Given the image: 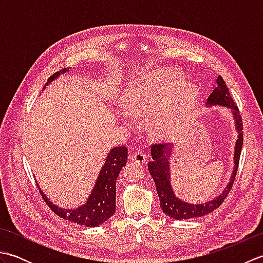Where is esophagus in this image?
I'll use <instances>...</instances> for the list:
<instances>
[{
  "label": "esophagus",
  "instance_id": "1",
  "mask_svg": "<svg viewBox=\"0 0 263 263\" xmlns=\"http://www.w3.org/2000/svg\"><path fill=\"white\" fill-rule=\"evenodd\" d=\"M131 160L136 161V163L140 164V165H144V164H147V156L142 152H137V153L131 155Z\"/></svg>",
  "mask_w": 263,
  "mask_h": 263
}]
</instances>
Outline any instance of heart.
Returning <instances> with one entry per match:
<instances>
[{"label": "heart", "mask_w": 263, "mask_h": 263, "mask_svg": "<svg viewBox=\"0 0 263 263\" xmlns=\"http://www.w3.org/2000/svg\"><path fill=\"white\" fill-rule=\"evenodd\" d=\"M173 69H163L132 81L122 96L131 114L154 112L153 130L160 138L176 136L185 125L199 96L195 86Z\"/></svg>", "instance_id": "b5f03b06"}]
</instances>
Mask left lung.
I'll use <instances>...</instances> for the list:
<instances>
[{
  "label": "left lung",
  "mask_w": 263,
  "mask_h": 263,
  "mask_svg": "<svg viewBox=\"0 0 263 263\" xmlns=\"http://www.w3.org/2000/svg\"><path fill=\"white\" fill-rule=\"evenodd\" d=\"M205 105L209 106V107L210 106L219 105L232 109L234 121H235V126L238 133V138L235 143V152H234V164L235 165H234L230 183L227 184V186L221 194L205 203L192 204L178 199L172 189L170 181V156L172 154V144H153V159L149 161L148 170L150 175L154 178L156 189H157V193L160 201V208L164 214L173 218V219H190V218L202 217L206 214H210L211 211L217 209L218 206L224 202V200L227 198V195L233 186L234 180L236 177L239 157H241V152L243 147V123L237 106L234 103L230 90H228L224 79L220 76L217 78V87L210 93L208 99H206Z\"/></svg>",
  "instance_id": "8db88e82"
}]
</instances>
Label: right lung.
<instances>
[{
	"label": "right lung",
	"mask_w": 263,
	"mask_h": 263,
	"mask_svg": "<svg viewBox=\"0 0 263 263\" xmlns=\"http://www.w3.org/2000/svg\"><path fill=\"white\" fill-rule=\"evenodd\" d=\"M69 69H63L48 78L46 86L49 82L57 79V78ZM45 88V87H44ZM127 160V148L126 147H115L109 152L106 157L104 166L100 170L98 178L95 184L90 197L88 198L87 202L77 209H63L57 204L52 203L44 192L39 189L43 199L45 200L47 205L55 214L63 219L70 220L74 224L96 227L103 224L113 216L116 205V178L119 176L123 167L126 165ZM38 185V184H37ZM39 187V186H38Z\"/></svg>",
	"instance_id": "obj_1"
}]
</instances>
